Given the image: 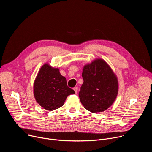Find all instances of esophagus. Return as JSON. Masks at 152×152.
<instances>
[{
  "label": "esophagus",
  "instance_id": "esophagus-1",
  "mask_svg": "<svg viewBox=\"0 0 152 152\" xmlns=\"http://www.w3.org/2000/svg\"><path fill=\"white\" fill-rule=\"evenodd\" d=\"M73 90H74L75 93L77 94V91H78V88H77V87H75V88H73Z\"/></svg>",
  "mask_w": 152,
  "mask_h": 152
}]
</instances>
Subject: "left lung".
Returning <instances> with one entry per match:
<instances>
[{
    "mask_svg": "<svg viewBox=\"0 0 152 152\" xmlns=\"http://www.w3.org/2000/svg\"><path fill=\"white\" fill-rule=\"evenodd\" d=\"M83 83L79 93L80 100L88 111L103 112L114 102L118 92V81L111 67L103 59L97 58L82 69Z\"/></svg>",
    "mask_w": 152,
    "mask_h": 152,
    "instance_id": "obj_1",
    "label": "left lung"
}]
</instances>
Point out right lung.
Instances as JSON below:
<instances>
[{"label": "right lung", "mask_w": 152, "mask_h": 152, "mask_svg": "<svg viewBox=\"0 0 152 152\" xmlns=\"http://www.w3.org/2000/svg\"><path fill=\"white\" fill-rule=\"evenodd\" d=\"M34 95L37 102L49 111L61 107L68 96L75 93L67 85L66 79L58 68L45 63L39 69L34 82Z\"/></svg>", "instance_id": "add662e5"}]
</instances>
